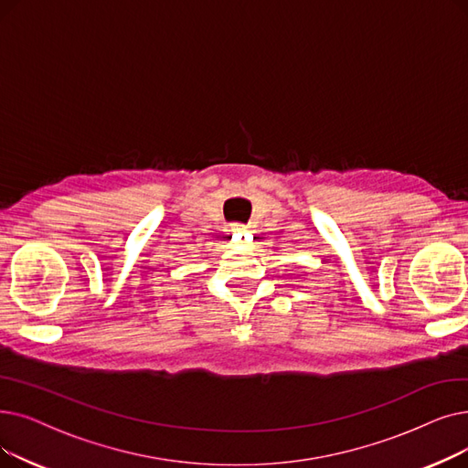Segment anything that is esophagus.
Returning a JSON list of instances; mask_svg holds the SVG:
<instances>
[{
    "label": "esophagus",
    "instance_id": "1",
    "mask_svg": "<svg viewBox=\"0 0 468 468\" xmlns=\"http://www.w3.org/2000/svg\"><path fill=\"white\" fill-rule=\"evenodd\" d=\"M231 231L233 233H247V226H237V223H235V226L231 228Z\"/></svg>",
    "mask_w": 468,
    "mask_h": 468
}]
</instances>
